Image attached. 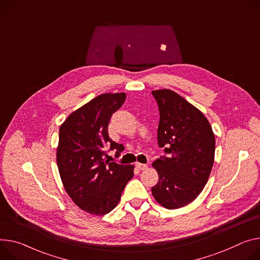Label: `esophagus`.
Returning <instances> with one entry per match:
<instances>
[{"mask_svg": "<svg viewBox=\"0 0 260 260\" xmlns=\"http://www.w3.org/2000/svg\"><path fill=\"white\" fill-rule=\"evenodd\" d=\"M136 167L139 169V170H145L147 169V165L146 164H141V162H137L136 164Z\"/></svg>", "mask_w": 260, "mask_h": 260, "instance_id": "obj_1", "label": "esophagus"}]
</instances>
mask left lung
I'll use <instances>...</instances> for the list:
<instances>
[{"label":"left lung","instance_id":"left-lung-1","mask_svg":"<svg viewBox=\"0 0 260 260\" xmlns=\"http://www.w3.org/2000/svg\"><path fill=\"white\" fill-rule=\"evenodd\" d=\"M159 122L157 144L164 148L152 162L158 182L151 187L155 200L168 209L194 201L202 192L215 158V136L205 116L174 91H152Z\"/></svg>","mask_w":260,"mask_h":260}]
</instances>
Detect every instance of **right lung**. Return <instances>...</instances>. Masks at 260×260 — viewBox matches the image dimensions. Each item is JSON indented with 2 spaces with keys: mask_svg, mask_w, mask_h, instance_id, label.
Listing matches in <instances>:
<instances>
[{
  "mask_svg": "<svg viewBox=\"0 0 260 260\" xmlns=\"http://www.w3.org/2000/svg\"><path fill=\"white\" fill-rule=\"evenodd\" d=\"M125 93H106L70 114L59 131L57 162L69 197L91 215L108 214L120 200L134 166L105 159L106 148L120 155L124 147L109 137L113 113L125 102Z\"/></svg>",
  "mask_w": 260,
  "mask_h": 260,
  "instance_id": "add662e5",
  "label": "right lung"
}]
</instances>
